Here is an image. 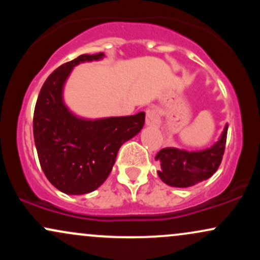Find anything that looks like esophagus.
Returning a JSON list of instances; mask_svg holds the SVG:
<instances>
[{"label":"esophagus","mask_w":260,"mask_h":260,"mask_svg":"<svg viewBox=\"0 0 260 260\" xmlns=\"http://www.w3.org/2000/svg\"><path fill=\"white\" fill-rule=\"evenodd\" d=\"M145 122L149 126H159L160 124V116L155 109H147L145 111Z\"/></svg>","instance_id":"34e87169"}]
</instances>
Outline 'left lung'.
Wrapping results in <instances>:
<instances>
[{"mask_svg":"<svg viewBox=\"0 0 260 260\" xmlns=\"http://www.w3.org/2000/svg\"><path fill=\"white\" fill-rule=\"evenodd\" d=\"M228 124L220 138L211 148L202 151H186L164 148L155 159L161 164L157 171L161 181L172 187H190L208 180L216 172L225 153Z\"/></svg>","mask_w":260,"mask_h":260,"instance_id":"obj_1","label":"left lung"}]
</instances>
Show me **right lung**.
<instances>
[{"label": "right lung", "instance_id": "right-lung-1", "mask_svg": "<svg viewBox=\"0 0 260 260\" xmlns=\"http://www.w3.org/2000/svg\"><path fill=\"white\" fill-rule=\"evenodd\" d=\"M104 53L80 55L47 77L34 110L32 132L45 176L66 194H85L104 183L118 149L140 132L145 113L82 120L68 111L62 89L76 64L103 58Z\"/></svg>", "mask_w": 260, "mask_h": 260}]
</instances>
